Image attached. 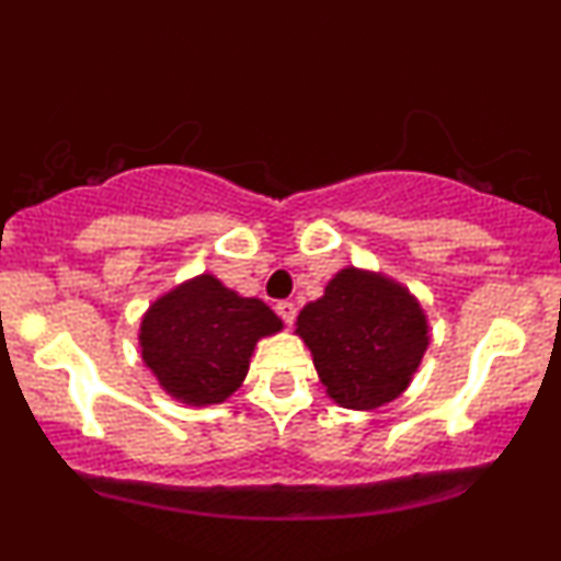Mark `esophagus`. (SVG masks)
I'll return each mask as SVG.
<instances>
[{"label": "esophagus", "instance_id": "esophagus-1", "mask_svg": "<svg viewBox=\"0 0 561 561\" xmlns=\"http://www.w3.org/2000/svg\"><path fill=\"white\" fill-rule=\"evenodd\" d=\"M276 313H279V319L289 327L295 321V313H298V311H295V302L279 300V302H276Z\"/></svg>", "mask_w": 561, "mask_h": 561}]
</instances>
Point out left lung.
<instances>
[{
  "label": "left lung",
  "instance_id": "1",
  "mask_svg": "<svg viewBox=\"0 0 561 561\" xmlns=\"http://www.w3.org/2000/svg\"><path fill=\"white\" fill-rule=\"evenodd\" d=\"M319 379L334 403L377 409L409 388L427 351L422 306L382 274L343 268L298 317Z\"/></svg>",
  "mask_w": 561,
  "mask_h": 561
}]
</instances>
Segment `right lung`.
Listing matches in <instances>:
<instances>
[{
    "label": "right lung",
    "mask_w": 561,
    "mask_h": 561,
    "mask_svg": "<svg viewBox=\"0 0 561 561\" xmlns=\"http://www.w3.org/2000/svg\"><path fill=\"white\" fill-rule=\"evenodd\" d=\"M282 330L266 302L199 274L158 298L141 319V358L160 388L192 405L221 403L242 385L261 337Z\"/></svg>",
    "instance_id": "add662e5"
}]
</instances>
